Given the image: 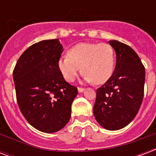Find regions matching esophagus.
Segmentation results:
<instances>
[{"instance_id":"obj_1","label":"esophagus","mask_w":156,"mask_h":156,"mask_svg":"<svg viewBox=\"0 0 156 156\" xmlns=\"http://www.w3.org/2000/svg\"><path fill=\"white\" fill-rule=\"evenodd\" d=\"M78 91L79 92V93H83V92L84 91V88H78Z\"/></svg>"}]
</instances>
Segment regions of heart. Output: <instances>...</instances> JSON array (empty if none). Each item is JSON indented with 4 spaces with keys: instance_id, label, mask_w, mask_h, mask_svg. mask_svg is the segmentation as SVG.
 <instances>
[{
    "instance_id": "obj_1",
    "label": "heart",
    "mask_w": 156,
    "mask_h": 156,
    "mask_svg": "<svg viewBox=\"0 0 156 156\" xmlns=\"http://www.w3.org/2000/svg\"><path fill=\"white\" fill-rule=\"evenodd\" d=\"M58 65L66 81H74L82 68L85 81L102 84L108 81L113 73L115 51L106 43L83 42L73 47L68 56L59 58Z\"/></svg>"
}]
</instances>
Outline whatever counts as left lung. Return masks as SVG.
Instances as JSON below:
<instances>
[{"label": "left lung", "mask_w": 156, "mask_h": 156, "mask_svg": "<svg viewBox=\"0 0 156 156\" xmlns=\"http://www.w3.org/2000/svg\"><path fill=\"white\" fill-rule=\"evenodd\" d=\"M116 53L115 71L97 89L94 115L102 127L118 130L133 120L144 97L145 71L137 53L116 40L108 41Z\"/></svg>", "instance_id": "1"}]
</instances>
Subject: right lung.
Listing matches in <instances>:
<instances>
[{"label": "right lung", "instance_id": "obj_1", "mask_svg": "<svg viewBox=\"0 0 156 156\" xmlns=\"http://www.w3.org/2000/svg\"><path fill=\"white\" fill-rule=\"evenodd\" d=\"M63 47L58 39L43 40L26 50L13 71L16 99L29 124L44 133L58 132L71 117L78 88L58 68Z\"/></svg>", "mask_w": 156, "mask_h": 156}]
</instances>
